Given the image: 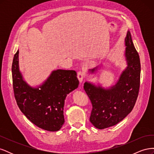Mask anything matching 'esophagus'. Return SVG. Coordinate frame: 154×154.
I'll list each match as a JSON object with an SVG mask.
<instances>
[{"instance_id":"34e87169","label":"esophagus","mask_w":154,"mask_h":154,"mask_svg":"<svg viewBox=\"0 0 154 154\" xmlns=\"http://www.w3.org/2000/svg\"><path fill=\"white\" fill-rule=\"evenodd\" d=\"M84 77H85V74L82 71H79L78 72V80L80 82V83H82L83 80H84Z\"/></svg>"}]
</instances>
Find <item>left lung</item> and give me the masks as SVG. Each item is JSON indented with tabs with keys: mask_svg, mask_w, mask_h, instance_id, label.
<instances>
[{
	"mask_svg": "<svg viewBox=\"0 0 154 154\" xmlns=\"http://www.w3.org/2000/svg\"><path fill=\"white\" fill-rule=\"evenodd\" d=\"M125 47L127 67L114 85L105 87L100 83L85 82L83 86L92 105L90 122L98 129L119 123L130 113L136 103L140 85L141 64L129 31L125 38ZM102 69L101 63L88 72L96 74Z\"/></svg>",
	"mask_w": 154,
	"mask_h": 154,
	"instance_id": "8db88e82",
	"label": "left lung"
}]
</instances>
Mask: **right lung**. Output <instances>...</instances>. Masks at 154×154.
<instances>
[{"instance_id": "right-lung-1", "label": "right lung", "mask_w": 154, "mask_h": 154, "mask_svg": "<svg viewBox=\"0 0 154 154\" xmlns=\"http://www.w3.org/2000/svg\"><path fill=\"white\" fill-rule=\"evenodd\" d=\"M18 50L12 63L13 90L17 103L26 118L37 127L58 131L65 119V100L78 87L77 74L73 70H53L39 85L32 87L23 77L19 68Z\"/></svg>"}]
</instances>
